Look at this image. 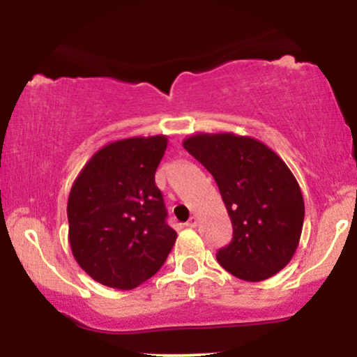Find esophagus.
<instances>
[{"instance_id":"34e87169","label":"esophagus","mask_w":357,"mask_h":357,"mask_svg":"<svg viewBox=\"0 0 357 357\" xmlns=\"http://www.w3.org/2000/svg\"><path fill=\"white\" fill-rule=\"evenodd\" d=\"M198 223H199V220H198V216L196 215H192L190 220H188V223H186V227H190V228H196L198 227Z\"/></svg>"}]
</instances>
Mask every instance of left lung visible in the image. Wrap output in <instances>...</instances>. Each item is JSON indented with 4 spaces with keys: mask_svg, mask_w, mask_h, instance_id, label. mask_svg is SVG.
<instances>
[{
    "mask_svg": "<svg viewBox=\"0 0 357 357\" xmlns=\"http://www.w3.org/2000/svg\"><path fill=\"white\" fill-rule=\"evenodd\" d=\"M184 149L215 178L231 220L230 245L218 264L247 282L273 277L292 260L304 225L296 176L264 142L233 132L192 134Z\"/></svg>",
    "mask_w": 357,
    "mask_h": 357,
    "instance_id": "8db88e82",
    "label": "left lung"
}]
</instances>
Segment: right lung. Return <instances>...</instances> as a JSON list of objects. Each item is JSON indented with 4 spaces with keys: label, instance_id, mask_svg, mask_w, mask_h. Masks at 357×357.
I'll return each mask as SVG.
<instances>
[{
    "label": "right lung",
    "instance_id": "1",
    "mask_svg": "<svg viewBox=\"0 0 357 357\" xmlns=\"http://www.w3.org/2000/svg\"><path fill=\"white\" fill-rule=\"evenodd\" d=\"M167 137H129L97 151L68 196V240L96 282L129 290L162 267L176 241L154 174Z\"/></svg>",
    "mask_w": 357,
    "mask_h": 357
}]
</instances>
